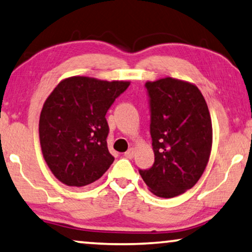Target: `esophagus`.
Listing matches in <instances>:
<instances>
[{
    "label": "esophagus",
    "instance_id": "34e87169",
    "mask_svg": "<svg viewBox=\"0 0 252 252\" xmlns=\"http://www.w3.org/2000/svg\"><path fill=\"white\" fill-rule=\"evenodd\" d=\"M133 154H134V151H133V148H129V150H127L126 153H125V157L126 158H133Z\"/></svg>",
    "mask_w": 252,
    "mask_h": 252
}]
</instances>
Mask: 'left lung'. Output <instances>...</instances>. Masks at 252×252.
<instances>
[{
  "mask_svg": "<svg viewBox=\"0 0 252 252\" xmlns=\"http://www.w3.org/2000/svg\"><path fill=\"white\" fill-rule=\"evenodd\" d=\"M154 163L139 173L158 197H175L197 183L208 164L212 126L201 91L185 81L165 77L146 82Z\"/></svg>",
  "mask_w": 252,
  "mask_h": 252,
  "instance_id": "obj_1",
  "label": "left lung"
}]
</instances>
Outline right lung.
Masks as SVG:
<instances>
[{
  "label": "right lung",
  "instance_id": "1",
  "mask_svg": "<svg viewBox=\"0 0 252 252\" xmlns=\"http://www.w3.org/2000/svg\"><path fill=\"white\" fill-rule=\"evenodd\" d=\"M129 86L126 81L73 76L62 81L45 100L38 125L42 153L63 184L89 185L111 166L114 157L107 147L105 115Z\"/></svg>",
  "mask_w": 252,
  "mask_h": 252
}]
</instances>
